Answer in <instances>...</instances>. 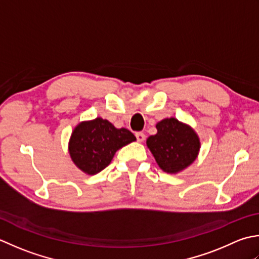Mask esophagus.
<instances>
[{"mask_svg":"<svg viewBox=\"0 0 259 259\" xmlns=\"http://www.w3.org/2000/svg\"><path fill=\"white\" fill-rule=\"evenodd\" d=\"M135 136H136V140L139 142H143L145 140V134L142 133V132H137Z\"/></svg>","mask_w":259,"mask_h":259,"instance_id":"1","label":"esophagus"}]
</instances>
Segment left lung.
Returning <instances> with one entry per match:
<instances>
[{
  "label": "left lung",
  "instance_id": "left-lung-1",
  "mask_svg": "<svg viewBox=\"0 0 259 259\" xmlns=\"http://www.w3.org/2000/svg\"><path fill=\"white\" fill-rule=\"evenodd\" d=\"M157 133L146 140L157 164L166 173L181 172L197 159L200 140L196 132L177 118H165L156 124Z\"/></svg>",
  "mask_w": 259,
  "mask_h": 259
}]
</instances>
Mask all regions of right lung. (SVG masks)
<instances>
[{
	"instance_id": "1",
	"label": "right lung",
	"mask_w": 259,
	"mask_h": 259,
	"mask_svg": "<svg viewBox=\"0 0 259 259\" xmlns=\"http://www.w3.org/2000/svg\"><path fill=\"white\" fill-rule=\"evenodd\" d=\"M134 141L136 137L131 131L116 128L107 119L97 117L76 126L68 150L75 165L94 176L109 165L116 152Z\"/></svg>"
}]
</instances>
